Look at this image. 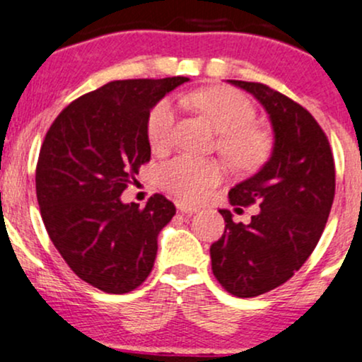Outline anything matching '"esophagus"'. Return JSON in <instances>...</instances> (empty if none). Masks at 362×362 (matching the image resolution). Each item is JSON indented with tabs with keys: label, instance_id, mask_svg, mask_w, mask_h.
Wrapping results in <instances>:
<instances>
[{
	"label": "esophagus",
	"instance_id": "obj_1",
	"mask_svg": "<svg viewBox=\"0 0 362 362\" xmlns=\"http://www.w3.org/2000/svg\"><path fill=\"white\" fill-rule=\"evenodd\" d=\"M177 209L180 211L182 214H195L199 211L195 206H190V204H187V202H182V201L177 202Z\"/></svg>",
	"mask_w": 362,
	"mask_h": 362
}]
</instances>
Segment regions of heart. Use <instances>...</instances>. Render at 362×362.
Returning <instances> with one entry per match:
<instances>
[{
	"instance_id": "heart-1",
	"label": "heart",
	"mask_w": 362,
	"mask_h": 362,
	"mask_svg": "<svg viewBox=\"0 0 362 362\" xmlns=\"http://www.w3.org/2000/svg\"><path fill=\"white\" fill-rule=\"evenodd\" d=\"M199 110L221 132L219 149L235 167L250 170L267 155V138L253 126L255 109L243 93L228 86H211L192 97ZM177 124L175 103L170 98L158 102L149 112L146 134L153 151H167L172 146ZM219 161L182 155L163 163L158 170V184L167 192L185 201H199L224 178Z\"/></svg>"
}]
</instances>
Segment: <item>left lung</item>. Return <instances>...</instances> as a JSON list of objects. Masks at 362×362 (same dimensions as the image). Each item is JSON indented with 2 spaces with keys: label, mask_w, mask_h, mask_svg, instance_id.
<instances>
[{
  "label": "left lung",
  "mask_w": 362,
  "mask_h": 362,
  "mask_svg": "<svg viewBox=\"0 0 362 362\" xmlns=\"http://www.w3.org/2000/svg\"><path fill=\"white\" fill-rule=\"evenodd\" d=\"M252 93L271 119L274 148L255 175L230 190L231 206H259L248 224L219 209L224 233L211 245L219 284L238 298L272 291L300 271L322 236L335 195L330 144L305 107L262 83L228 80Z\"/></svg>",
  "instance_id": "8db88e82"
}]
</instances>
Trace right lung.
<instances>
[{
  "mask_svg": "<svg viewBox=\"0 0 362 362\" xmlns=\"http://www.w3.org/2000/svg\"><path fill=\"white\" fill-rule=\"evenodd\" d=\"M185 81H110L69 103L45 134L35 170L45 230L69 269L103 293L124 294L146 281L158 233L175 216L161 194L143 209L120 194L151 158L149 112Z\"/></svg>",
  "mask_w": 362,
  "mask_h": 362,
  "instance_id": "obj_1",
  "label": "right lung"
}]
</instances>
